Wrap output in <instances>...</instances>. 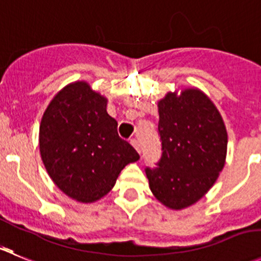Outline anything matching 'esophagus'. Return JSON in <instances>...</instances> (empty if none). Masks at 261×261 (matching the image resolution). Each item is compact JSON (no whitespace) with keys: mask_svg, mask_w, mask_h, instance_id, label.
<instances>
[{"mask_svg":"<svg viewBox=\"0 0 261 261\" xmlns=\"http://www.w3.org/2000/svg\"><path fill=\"white\" fill-rule=\"evenodd\" d=\"M131 145H133L134 148H135L136 149V152L138 153H140V144H139V142L138 140H136V139H131Z\"/></svg>","mask_w":261,"mask_h":261,"instance_id":"1","label":"esophagus"}]
</instances>
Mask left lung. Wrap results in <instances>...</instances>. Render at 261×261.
<instances>
[{
    "label": "left lung",
    "instance_id": "left-lung-1",
    "mask_svg": "<svg viewBox=\"0 0 261 261\" xmlns=\"http://www.w3.org/2000/svg\"><path fill=\"white\" fill-rule=\"evenodd\" d=\"M162 157L147 169L153 196L170 210H184L215 184L225 165L228 134L220 112L197 87L169 91L158 100Z\"/></svg>",
    "mask_w": 261,
    "mask_h": 261
}]
</instances>
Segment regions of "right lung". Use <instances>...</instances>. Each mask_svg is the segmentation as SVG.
Here are the masks:
<instances>
[{
    "mask_svg": "<svg viewBox=\"0 0 261 261\" xmlns=\"http://www.w3.org/2000/svg\"><path fill=\"white\" fill-rule=\"evenodd\" d=\"M108 99L86 81H74L51 99L40 123V153L55 186L74 201L91 203L114 187L139 154L117 133Z\"/></svg>",
    "mask_w": 261,
    "mask_h": 261,
    "instance_id": "add662e5",
    "label": "right lung"
}]
</instances>
